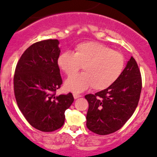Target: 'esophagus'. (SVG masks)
Returning a JSON list of instances; mask_svg holds the SVG:
<instances>
[{"instance_id": "esophagus-1", "label": "esophagus", "mask_w": 157, "mask_h": 157, "mask_svg": "<svg viewBox=\"0 0 157 157\" xmlns=\"http://www.w3.org/2000/svg\"><path fill=\"white\" fill-rule=\"evenodd\" d=\"M73 95H74V98H75V99H77V98H80V97L82 96L81 95H80V94H78V93H74Z\"/></svg>"}]
</instances>
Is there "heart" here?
I'll return each mask as SVG.
<instances>
[{
  "mask_svg": "<svg viewBox=\"0 0 157 157\" xmlns=\"http://www.w3.org/2000/svg\"><path fill=\"white\" fill-rule=\"evenodd\" d=\"M58 65L67 76L82 66L84 73L71 76L65 82L67 90L82 92L92 86L95 90L108 88L121 76L126 59L121 52L97 42L77 44L74 54L65 52L58 58Z\"/></svg>",
  "mask_w": 157,
  "mask_h": 157,
  "instance_id": "heart-1",
  "label": "heart"
}]
</instances>
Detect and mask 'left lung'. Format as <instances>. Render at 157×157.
I'll list each match as a JSON object with an SVG mask.
<instances>
[{"mask_svg":"<svg viewBox=\"0 0 157 157\" xmlns=\"http://www.w3.org/2000/svg\"><path fill=\"white\" fill-rule=\"evenodd\" d=\"M142 80L132 56L119 79L110 86L88 94L86 126L98 135H108L121 128L132 116L140 99Z\"/></svg>","mask_w":157,"mask_h":157,"instance_id":"left-lung-1","label":"left lung"}]
</instances>
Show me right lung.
Masks as SVG:
<instances>
[{"label": "right lung", "mask_w": 157, "mask_h": 157, "mask_svg": "<svg viewBox=\"0 0 157 157\" xmlns=\"http://www.w3.org/2000/svg\"><path fill=\"white\" fill-rule=\"evenodd\" d=\"M58 40H44L30 46L18 61L13 77L16 103L29 124L42 132L63 126L65 111L74 101L72 93L56 95L62 84L57 60Z\"/></svg>", "instance_id": "right-lung-1"}]
</instances>
